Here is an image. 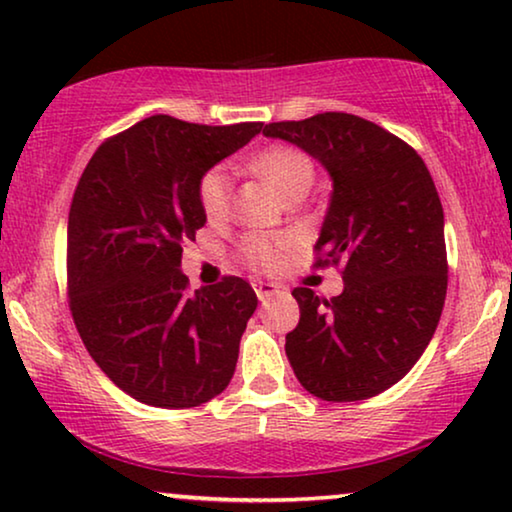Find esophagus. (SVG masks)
I'll return each mask as SVG.
<instances>
[{
	"instance_id": "1",
	"label": "esophagus",
	"mask_w": 512,
	"mask_h": 512,
	"mask_svg": "<svg viewBox=\"0 0 512 512\" xmlns=\"http://www.w3.org/2000/svg\"><path fill=\"white\" fill-rule=\"evenodd\" d=\"M254 291H256L258 300H261V303H265V300H270L272 296H277L279 286L275 282H261V279H256Z\"/></svg>"
}]
</instances>
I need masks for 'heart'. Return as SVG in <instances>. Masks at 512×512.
<instances>
[{"label":"heart","mask_w":512,"mask_h":512,"mask_svg":"<svg viewBox=\"0 0 512 512\" xmlns=\"http://www.w3.org/2000/svg\"><path fill=\"white\" fill-rule=\"evenodd\" d=\"M251 167L261 177L272 184V188L286 200L291 193L300 188H310L314 179L312 160L296 146H272L258 153L251 160ZM200 205L209 219H221L230 207V195H233V177L223 165H216L202 174L200 186ZM244 258L256 268H275L282 261V242H272L268 237H247L244 240Z\"/></svg>","instance_id":"obj_1"}]
</instances>
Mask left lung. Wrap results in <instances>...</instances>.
Returning <instances> with one entry per match:
<instances>
[{
  "label": "left lung",
  "mask_w": 512,
  "mask_h": 512,
  "mask_svg": "<svg viewBox=\"0 0 512 512\" xmlns=\"http://www.w3.org/2000/svg\"><path fill=\"white\" fill-rule=\"evenodd\" d=\"M265 137L310 153L333 181L314 249L342 263L340 296L293 289L286 335L298 382L321 401L382 394L424 354L445 305V216L424 160L380 125L342 111L270 123Z\"/></svg>",
  "instance_id": "left-lung-1"
}]
</instances>
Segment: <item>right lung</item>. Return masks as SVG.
I'll return each mask as SVG.
<instances>
[{
    "label": "right lung",
    "mask_w": 512,
    "mask_h": 512,
    "mask_svg": "<svg viewBox=\"0 0 512 512\" xmlns=\"http://www.w3.org/2000/svg\"><path fill=\"white\" fill-rule=\"evenodd\" d=\"M261 128L158 114L109 137L81 174L67 223L69 310L93 361L139 403L195 408L235 373L256 293L240 277L188 293L181 251L207 221L202 174Z\"/></svg>",
    "instance_id": "1"
}]
</instances>
